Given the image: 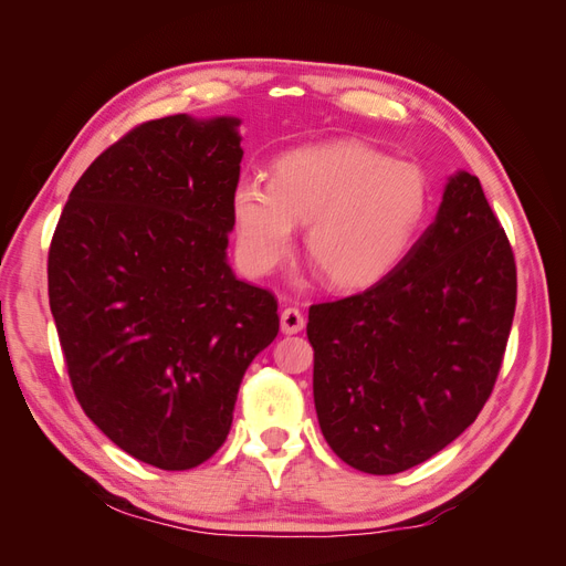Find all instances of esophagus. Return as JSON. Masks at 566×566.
<instances>
[{
	"instance_id": "1",
	"label": "esophagus",
	"mask_w": 566,
	"mask_h": 566,
	"mask_svg": "<svg viewBox=\"0 0 566 566\" xmlns=\"http://www.w3.org/2000/svg\"><path fill=\"white\" fill-rule=\"evenodd\" d=\"M304 314L297 310V306H287V310H283L281 314V331L285 335H295L304 328Z\"/></svg>"
}]
</instances>
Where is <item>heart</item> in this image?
Listing matches in <instances>:
<instances>
[{
    "label": "heart",
    "instance_id": "heart-1",
    "mask_svg": "<svg viewBox=\"0 0 566 566\" xmlns=\"http://www.w3.org/2000/svg\"><path fill=\"white\" fill-rule=\"evenodd\" d=\"M432 208L424 169L391 160L361 142H328L287 150L271 181L241 179L231 212L243 266L264 276L295 248V224H306L304 248L333 287L354 290L397 269Z\"/></svg>",
    "mask_w": 566,
    "mask_h": 566
}]
</instances>
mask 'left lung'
Masks as SVG:
<instances>
[{"instance_id":"obj_1","label":"left lung","mask_w":566,"mask_h":566,"mask_svg":"<svg viewBox=\"0 0 566 566\" xmlns=\"http://www.w3.org/2000/svg\"><path fill=\"white\" fill-rule=\"evenodd\" d=\"M515 304L507 235L479 179L458 172L397 269L312 304L314 403L337 458L397 474L449 447L491 397Z\"/></svg>"}]
</instances>
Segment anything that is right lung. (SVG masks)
Returning <instances> with one entry per match:
<instances>
[{"label":"right lung","instance_id":"obj_1","mask_svg":"<svg viewBox=\"0 0 566 566\" xmlns=\"http://www.w3.org/2000/svg\"><path fill=\"white\" fill-rule=\"evenodd\" d=\"M238 117L169 115L106 148L67 196L49 248V306L87 418L160 470L227 441L279 302L227 262L241 177Z\"/></svg>","mask_w":566,"mask_h":566}]
</instances>
